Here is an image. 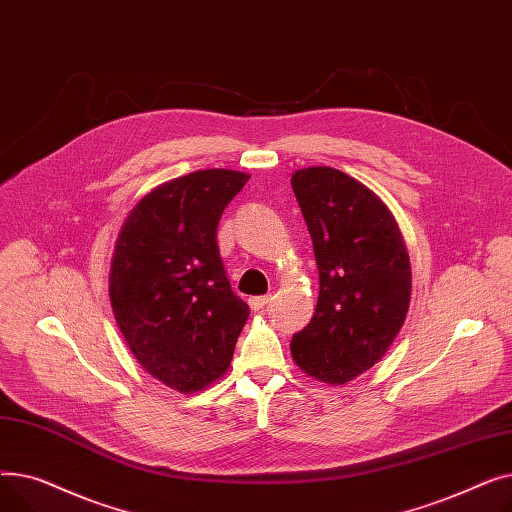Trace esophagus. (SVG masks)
<instances>
[{"label":"esophagus","instance_id":"esophagus-1","mask_svg":"<svg viewBox=\"0 0 512 512\" xmlns=\"http://www.w3.org/2000/svg\"><path fill=\"white\" fill-rule=\"evenodd\" d=\"M270 301H272L270 294H265V297H253V299H249V307H251L253 311H259V309H263Z\"/></svg>","mask_w":512,"mask_h":512}]
</instances>
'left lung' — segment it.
Masks as SVG:
<instances>
[{
  "instance_id": "left-lung-1",
  "label": "left lung",
  "mask_w": 512,
  "mask_h": 512,
  "mask_svg": "<svg viewBox=\"0 0 512 512\" xmlns=\"http://www.w3.org/2000/svg\"><path fill=\"white\" fill-rule=\"evenodd\" d=\"M319 270L317 307L290 353L340 386L378 363L407 319L411 259L388 205L348 174L313 166L290 178Z\"/></svg>"
}]
</instances>
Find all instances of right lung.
<instances>
[{
  "instance_id": "add662e5",
  "label": "right lung",
  "mask_w": 512,
  "mask_h": 512,
  "mask_svg": "<svg viewBox=\"0 0 512 512\" xmlns=\"http://www.w3.org/2000/svg\"><path fill=\"white\" fill-rule=\"evenodd\" d=\"M249 178L213 168L159 184L130 209L116 238V324L141 367L182 394L222 378L249 317L215 238L226 205Z\"/></svg>"
}]
</instances>
